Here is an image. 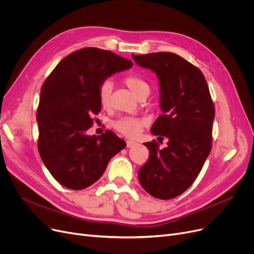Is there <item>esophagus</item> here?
Returning <instances> with one entry per match:
<instances>
[{
    "label": "esophagus",
    "mask_w": 254,
    "mask_h": 254,
    "mask_svg": "<svg viewBox=\"0 0 254 254\" xmlns=\"http://www.w3.org/2000/svg\"><path fill=\"white\" fill-rule=\"evenodd\" d=\"M136 145H138V143L135 142V141H131V140H127V148L134 147V146H136Z\"/></svg>",
    "instance_id": "34e87169"
}]
</instances>
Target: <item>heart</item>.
Listing matches in <instances>:
<instances>
[{
    "label": "heart",
    "instance_id": "obj_1",
    "mask_svg": "<svg viewBox=\"0 0 254 254\" xmlns=\"http://www.w3.org/2000/svg\"><path fill=\"white\" fill-rule=\"evenodd\" d=\"M125 84L135 93V95L141 99L143 97H147L150 92V84L146 80L137 74H130L125 77ZM113 84L110 80H105L101 83L98 89L99 103L103 109L111 108ZM146 126V120L138 116H123L113 122L112 127L119 134L126 137L134 138L138 136L143 127Z\"/></svg>",
    "mask_w": 254,
    "mask_h": 254
}]
</instances>
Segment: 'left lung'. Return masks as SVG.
I'll use <instances>...</instances> for the list:
<instances>
[{"label":"left lung","instance_id":"1","mask_svg":"<svg viewBox=\"0 0 254 254\" xmlns=\"http://www.w3.org/2000/svg\"><path fill=\"white\" fill-rule=\"evenodd\" d=\"M131 57L158 77L164 113L151 132L168 139L164 149L155 140L144 143L149 158L139 170V181L156 198H174L194 182L210 154L214 104L201 70L183 58L172 52Z\"/></svg>","mask_w":254,"mask_h":254}]
</instances>
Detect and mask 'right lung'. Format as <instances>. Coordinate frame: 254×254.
<instances>
[{"instance_id": "1", "label": "right lung", "mask_w": 254, "mask_h": 254, "mask_svg": "<svg viewBox=\"0 0 254 254\" xmlns=\"http://www.w3.org/2000/svg\"><path fill=\"white\" fill-rule=\"evenodd\" d=\"M131 65V61L110 50L87 47L63 59L44 81L37 110L38 150L50 174L64 188H88L127 146L109 129L101 136H88L87 130L93 115L101 111V83Z\"/></svg>"}]
</instances>
